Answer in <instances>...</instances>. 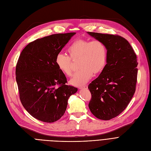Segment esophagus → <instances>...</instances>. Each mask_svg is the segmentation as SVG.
Returning a JSON list of instances; mask_svg holds the SVG:
<instances>
[{"label": "esophagus", "instance_id": "1", "mask_svg": "<svg viewBox=\"0 0 151 151\" xmlns=\"http://www.w3.org/2000/svg\"><path fill=\"white\" fill-rule=\"evenodd\" d=\"M88 88V86H86V85L79 87V89H87Z\"/></svg>", "mask_w": 151, "mask_h": 151}]
</instances>
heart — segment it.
I'll use <instances>...</instances> for the list:
<instances>
[{
  "mask_svg": "<svg viewBox=\"0 0 151 151\" xmlns=\"http://www.w3.org/2000/svg\"><path fill=\"white\" fill-rule=\"evenodd\" d=\"M67 51L70 57L61 52L55 55V64L63 74L70 76L71 59H79L78 65L81 69L75 73L70 81V84L75 86H80L88 83L93 73L101 72L106 64V47L99 40H78L68 46Z\"/></svg>",
  "mask_w": 151,
  "mask_h": 151,
  "instance_id": "heart-1",
  "label": "heart"
}]
</instances>
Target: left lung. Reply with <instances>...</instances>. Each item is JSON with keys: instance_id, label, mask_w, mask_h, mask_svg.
Wrapping results in <instances>:
<instances>
[{"instance_id": "left-lung-1", "label": "left lung", "mask_w": 151, "mask_h": 151, "mask_svg": "<svg viewBox=\"0 0 151 151\" xmlns=\"http://www.w3.org/2000/svg\"><path fill=\"white\" fill-rule=\"evenodd\" d=\"M87 33L104 43L107 49L105 68L88 86L92 95L89 108L99 119L110 120L126 108L135 92L137 55L129 42L121 36Z\"/></svg>"}]
</instances>
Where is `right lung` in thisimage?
Instances as JSON below:
<instances>
[{
  "label": "right lung",
  "instance_id": "right-lung-1",
  "mask_svg": "<svg viewBox=\"0 0 151 151\" xmlns=\"http://www.w3.org/2000/svg\"><path fill=\"white\" fill-rule=\"evenodd\" d=\"M75 32L37 39L24 49L16 67L19 97L34 118L54 122L64 114L70 97L78 89L66 85L67 78L55 64V58Z\"/></svg>",
  "mask_w": 151,
  "mask_h": 151
}]
</instances>
